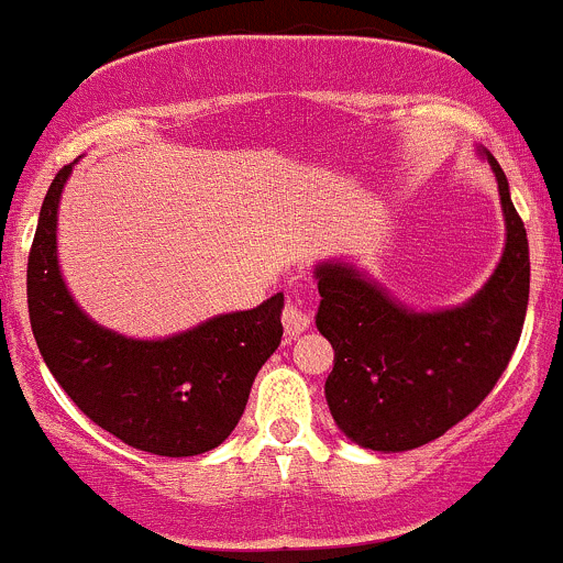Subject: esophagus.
<instances>
[{
  "instance_id": "34e87169",
  "label": "esophagus",
  "mask_w": 563,
  "mask_h": 563,
  "mask_svg": "<svg viewBox=\"0 0 563 563\" xmlns=\"http://www.w3.org/2000/svg\"><path fill=\"white\" fill-rule=\"evenodd\" d=\"M310 327V313L299 302H291L288 299L286 308H283V329H286L288 338H297L305 329Z\"/></svg>"
}]
</instances>
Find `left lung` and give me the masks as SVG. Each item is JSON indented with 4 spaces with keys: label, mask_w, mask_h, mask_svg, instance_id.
<instances>
[{
    "label": "left lung",
    "mask_w": 563,
    "mask_h": 563,
    "mask_svg": "<svg viewBox=\"0 0 563 563\" xmlns=\"http://www.w3.org/2000/svg\"><path fill=\"white\" fill-rule=\"evenodd\" d=\"M479 152L496 174L507 245L468 302L419 313L356 266H316V327L334 349L323 391L338 428L365 450H417L455 428L496 387L523 332L531 280L526 229L501 166Z\"/></svg>",
    "instance_id": "1"
}]
</instances>
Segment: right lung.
Masks as SVG:
<instances>
[{"label": "right lung", "mask_w": 563, "mask_h": 563, "mask_svg": "<svg viewBox=\"0 0 563 563\" xmlns=\"http://www.w3.org/2000/svg\"><path fill=\"white\" fill-rule=\"evenodd\" d=\"M73 172L62 168L40 207L26 266L32 334L59 387L128 446L192 457L231 435L261 365L283 338V294L214 316L163 340H135L92 321L67 291L56 258V212Z\"/></svg>", "instance_id": "obj_1"}]
</instances>
